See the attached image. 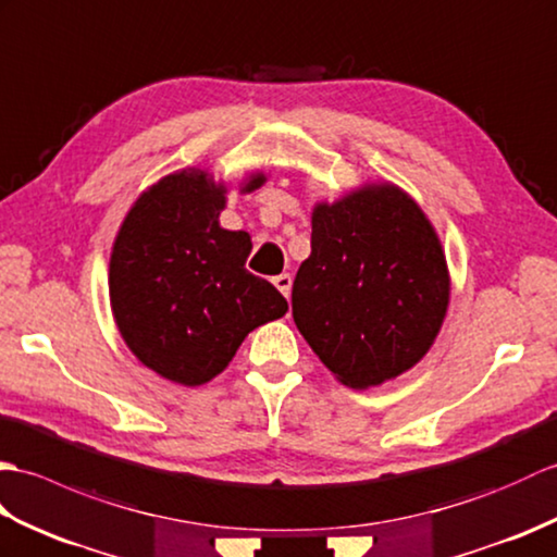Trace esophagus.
Returning <instances> with one entry per match:
<instances>
[{
	"label": "esophagus",
	"mask_w": 557,
	"mask_h": 557,
	"mask_svg": "<svg viewBox=\"0 0 557 557\" xmlns=\"http://www.w3.org/2000/svg\"><path fill=\"white\" fill-rule=\"evenodd\" d=\"M274 286L286 295V298H290V288H293V276L290 274H278L274 276Z\"/></svg>",
	"instance_id": "esophagus-1"
}]
</instances>
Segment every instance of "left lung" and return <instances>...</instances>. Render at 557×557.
<instances>
[{
    "instance_id": "obj_1",
    "label": "left lung",
    "mask_w": 557,
    "mask_h": 557,
    "mask_svg": "<svg viewBox=\"0 0 557 557\" xmlns=\"http://www.w3.org/2000/svg\"><path fill=\"white\" fill-rule=\"evenodd\" d=\"M448 298L446 255L410 195L381 183L314 207L293 319L345 386H379L414 367L438 336Z\"/></svg>"
}]
</instances>
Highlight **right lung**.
Listing matches in <instances>:
<instances>
[{
  "label": "right lung",
  "mask_w": 557,
  "mask_h": 557,
  "mask_svg": "<svg viewBox=\"0 0 557 557\" xmlns=\"http://www.w3.org/2000/svg\"><path fill=\"white\" fill-rule=\"evenodd\" d=\"M267 178L257 174L245 193ZM226 188L200 169L145 190L123 219L109 262V298L123 341L152 372L200 386L224 372L247 333L288 302L245 269L252 240L219 226Z\"/></svg>",
  "instance_id": "right-lung-1"
}]
</instances>
